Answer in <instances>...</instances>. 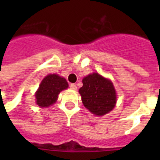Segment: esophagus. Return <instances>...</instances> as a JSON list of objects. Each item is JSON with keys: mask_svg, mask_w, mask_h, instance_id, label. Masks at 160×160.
I'll use <instances>...</instances> for the list:
<instances>
[{"mask_svg": "<svg viewBox=\"0 0 160 160\" xmlns=\"http://www.w3.org/2000/svg\"><path fill=\"white\" fill-rule=\"evenodd\" d=\"M70 88L71 89V90H75L76 89H77V86H76V85H75V84H70Z\"/></svg>", "mask_w": 160, "mask_h": 160, "instance_id": "34e87169", "label": "esophagus"}]
</instances>
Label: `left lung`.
Instances as JSON below:
<instances>
[{
    "instance_id": "left-lung-1",
    "label": "left lung",
    "mask_w": 160,
    "mask_h": 160,
    "mask_svg": "<svg viewBox=\"0 0 160 160\" xmlns=\"http://www.w3.org/2000/svg\"><path fill=\"white\" fill-rule=\"evenodd\" d=\"M82 83L79 92L83 105L91 113L104 115L114 109L116 93L110 80L98 73H93L84 78Z\"/></svg>"
}]
</instances>
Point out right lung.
I'll return each mask as SVG.
<instances>
[{
	"label": "right lung",
	"instance_id": "obj_1",
	"mask_svg": "<svg viewBox=\"0 0 160 160\" xmlns=\"http://www.w3.org/2000/svg\"><path fill=\"white\" fill-rule=\"evenodd\" d=\"M68 88L65 78L58 75H49L43 79L36 93V104L40 107H48L54 104L61 90Z\"/></svg>",
	"mask_w": 160,
	"mask_h": 160
}]
</instances>
